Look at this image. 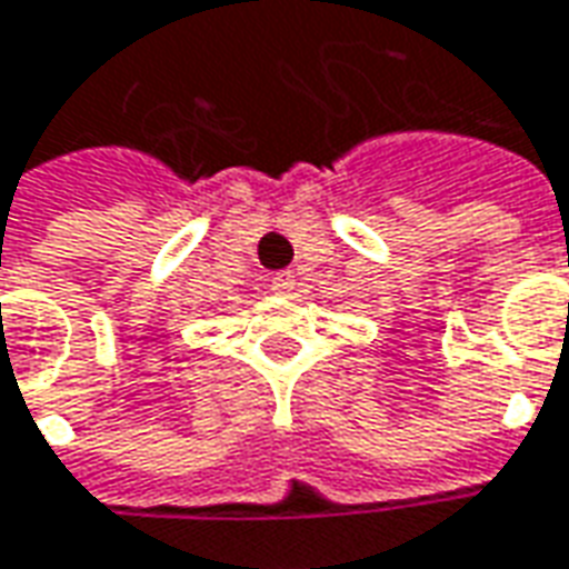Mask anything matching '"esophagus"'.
I'll return each mask as SVG.
<instances>
[{"mask_svg": "<svg viewBox=\"0 0 569 569\" xmlns=\"http://www.w3.org/2000/svg\"><path fill=\"white\" fill-rule=\"evenodd\" d=\"M297 288V276H293L291 269H284V272H276L272 276V291L276 293H291Z\"/></svg>", "mask_w": 569, "mask_h": 569, "instance_id": "obj_1", "label": "esophagus"}]
</instances>
